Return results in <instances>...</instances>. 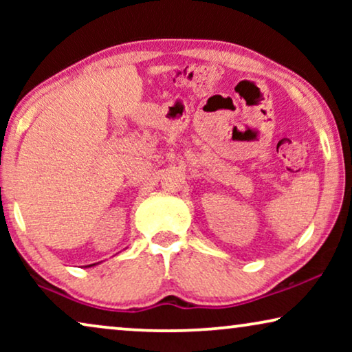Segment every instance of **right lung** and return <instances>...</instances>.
Returning a JSON list of instances; mask_svg holds the SVG:
<instances>
[{"instance_id":"1","label":"right lung","mask_w":352,"mask_h":352,"mask_svg":"<svg viewBox=\"0 0 352 352\" xmlns=\"http://www.w3.org/2000/svg\"><path fill=\"white\" fill-rule=\"evenodd\" d=\"M91 266H94V264H91Z\"/></svg>"}]
</instances>
